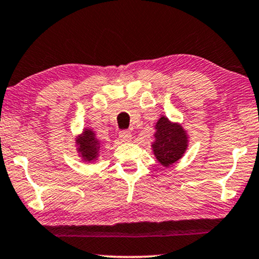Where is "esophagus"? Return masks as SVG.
<instances>
[{
  "mask_svg": "<svg viewBox=\"0 0 259 259\" xmlns=\"http://www.w3.org/2000/svg\"><path fill=\"white\" fill-rule=\"evenodd\" d=\"M118 137H119V140H121V141L126 142L131 138V133L129 130H122V131H119Z\"/></svg>",
  "mask_w": 259,
  "mask_h": 259,
  "instance_id": "esophagus-1",
  "label": "esophagus"
}]
</instances>
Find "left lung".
<instances>
[{"instance_id": "obj_1", "label": "left lung", "mask_w": 259, "mask_h": 259, "mask_svg": "<svg viewBox=\"0 0 259 259\" xmlns=\"http://www.w3.org/2000/svg\"><path fill=\"white\" fill-rule=\"evenodd\" d=\"M188 148V136L177 123H171L164 116L156 124L154 154L163 166H170L184 155Z\"/></svg>"}]
</instances>
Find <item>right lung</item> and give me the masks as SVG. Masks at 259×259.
Instances as JSON below:
<instances>
[{
	"mask_svg": "<svg viewBox=\"0 0 259 259\" xmlns=\"http://www.w3.org/2000/svg\"><path fill=\"white\" fill-rule=\"evenodd\" d=\"M76 143H77V150L81 154V157L85 162H92L97 158L98 150H100V142L96 140L92 130L85 129L84 133L77 138Z\"/></svg>",
	"mask_w": 259,
	"mask_h": 259,
	"instance_id": "1",
	"label": "right lung"
}]
</instances>
